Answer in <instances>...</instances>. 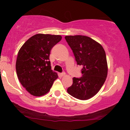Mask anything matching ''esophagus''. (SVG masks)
<instances>
[{
    "instance_id": "esophagus-1",
    "label": "esophagus",
    "mask_w": 130,
    "mask_h": 130,
    "mask_svg": "<svg viewBox=\"0 0 130 130\" xmlns=\"http://www.w3.org/2000/svg\"><path fill=\"white\" fill-rule=\"evenodd\" d=\"M60 75L62 77H63V76H64L65 75V73H60Z\"/></svg>"
}]
</instances>
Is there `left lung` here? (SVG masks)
<instances>
[{
    "mask_svg": "<svg viewBox=\"0 0 130 130\" xmlns=\"http://www.w3.org/2000/svg\"><path fill=\"white\" fill-rule=\"evenodd\" d=\"M77 64L80 65L83 76L73 78V84L67 92L81 100L95 96L104 84L108 75L106 56L103 46L95 40L84 35L65 36Z\"/></svg>",
    "mask_w": 130,
    "mask_h": 130,
    "instance_id": "1",
    "label": "left lung"
}]
</instances>
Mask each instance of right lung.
<instances>
[{
    "mask_svg": "<svg viewBox=\"0 0 130 130\" xmlns=\"http://www.w3.org/2000/svg\"><path fill=\"white\" fill-rule=\"evenodd\" d=\"M59 35L38 34L24 43L19 50L16 70L21 84L31 95L41 96L50 90L58 74L51 70V49L62 40Z\"/></svg>",
    "mask_w": 130,
    "mask_h": 130,
    "instance_id": "add662e5",
    "label": "right lung"
}]
</instances>
